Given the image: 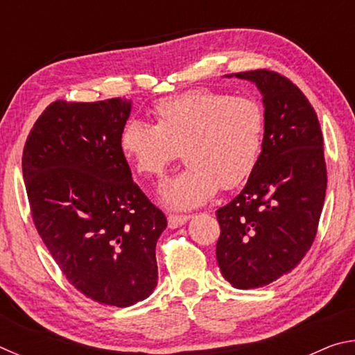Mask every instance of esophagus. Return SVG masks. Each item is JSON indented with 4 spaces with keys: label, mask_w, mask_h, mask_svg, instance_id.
<instances>
[{
    "label": "esophagus",
    "mask_w": 355,
    "mask_h": 355,
    "mask_svg": "<svg viewBox=\"0 0 355 355\" xmlns=\"http://www.w3.org/2000/svg\"><path fill=\"white\" fill-rule=\"evenodd\" d=\"M191 219V216L188 214H169L167 216V224H169L171 228H178L183 224H186Z\"/></svg>",
    "instance_id": "obj_1"
}]
</instances>
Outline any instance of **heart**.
Instances as JSON below:
<instances>
[{
	"instance_id": "obj_1",
	"label": "heart",
	"mask_w": 355,
	"mask_h": 355,
	"mask_svg": "<svg viewBox=\"0 0 355 355\" xmlns=\"http://www.w3.org/2000/svg\"><path fill=\"white\" fill-rule=\"evenodd\" d=\"M153 112L156 125H125L120 147L137 172L153 178L163 177L182 150L188 166L161 192L169 207H199L218 188H235L254 171L266 127L257 98L197 89L159 100Z\"/></svg>"
}]
</instances>
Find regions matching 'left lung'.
I'll list each match as a JSON object with an SVG mask.
<instances>
[{"label": "left lung", "instance_id": "obj_1", "mask_svg": "<svg viewBox=\"0 0 355 355\" xmlns=\"http://www.w3.org/2000/svg\"><path fill=\"white\" fill-rule=\"evenodd\" d=\"M232 76V75H230ZM263 95V148L244 189L216 211L224 279L250 290L297 266L315 241L327 188L318 116L302 91L266 69L239 71Z\"/></svg>", "mask_w": 355, "mask_h": 355}]
</instances>
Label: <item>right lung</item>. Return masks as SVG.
Here are the masks:
<instances>
[{"label": "right lung", "instance_id": "1", "mask_svg": "<svg viewBox=\"0 0 355 355\" xmlns=\"http://www.w3.org/2000/svg\"><path fill=\"white\" fill-rule=\"evenodd\" d=\"M131 101L56 100L23 148L34 225L71 285L128 307L158 284L156 241L167 220L141 191L120 147Z\"/></svg>", "mask_w": 355, "mask_h": 355}]
</instances>
